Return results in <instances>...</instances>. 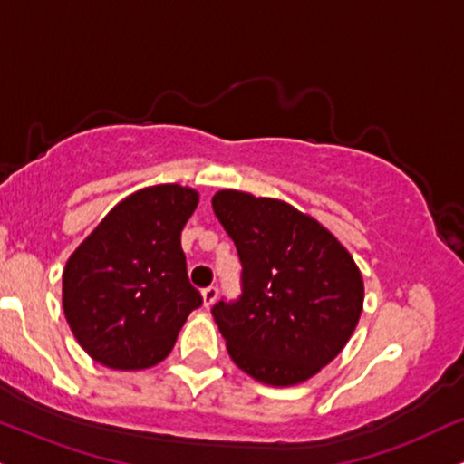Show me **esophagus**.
Listing matches in <instances>:
<instances>
[{"label": "esophagus", "mask_w": 464, "mask_h": 464, "mask_svg": "<svg viewBox=\"0 0 464 464\" xmlns=\"http://www.w3.org/2000/svg\"><path fill=\"white\" fill-rule=\"evenodd\" d=\"M217 299V288L215 285H208V288L202 290V301H204V307H210Z\"/></svg>", "instance_id": "esophagus-1"}]
</instances>
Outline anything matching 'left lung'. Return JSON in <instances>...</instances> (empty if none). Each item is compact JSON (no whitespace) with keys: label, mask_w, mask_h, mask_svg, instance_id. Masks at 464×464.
<instances>
[{"label":"left lung","mask_w":464,"mask_h":464,"mask_svg":"<svg viewBox=\"0 0 464 464\" xmlns=\"http://www.w3.org/2000/svg\"><path fill=\"white\" fill-rule=\"evenodd\" d=\"M213 210L243 265V295L213 307L232 362L265 385L305 382L351 340L362 271L323 223L282 199L223 188Z\"/></svg>","instance_id":"1"}]
</instances>
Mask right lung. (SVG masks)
<instances>
[{"instance_id":"right-lung-1","label":"right lung","mask_w":464,"mask_h":464,"mask_svg":"<svg viewBox=\"0 0 464 464\" xmlns=\"http://www.w3.org/2000/svg\"><path fill=\"white\" fill-rule=\"evenodd\" d=\"M199 202L191 187L130 193L72 251L62 305L77 342L111 370H146L176 344L202 295L188 284L180 232Z\"/></svg>"}]
</instances>
